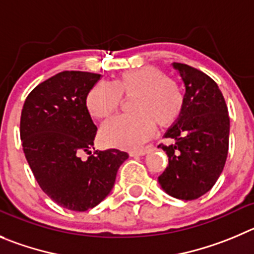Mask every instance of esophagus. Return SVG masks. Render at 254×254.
Wrapping results in <instances>:
<instances>
[{"label": "esophagus", "mask_w": 254, "mask_h": 254, "mask_svg": "<svg viewBox=\"0 0 254 254\" xmlns=\"http://www.w3.org/2000/svg\"><path fill=\"white\" fill-rule=\"evenodd\" d=\"M148 149H143V150H138V151H130V156H143L145 154H148Z\"/></svg>", "instance_id": "34e87169"}]
</instances>
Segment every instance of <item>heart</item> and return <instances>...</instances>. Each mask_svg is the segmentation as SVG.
I'll list each match as a JSON object with an SVG mask.
<instances>
[{
  "instance_id": "1",
  "label": "heart",
  "mask_w": 254,
  "mask_h": 254,
  "mask_svg": "<svg viewBox=\"0 0 254 254\" xmlns=\"http://www.w3.org/2000/svg\"><path fill=\"white\" fill-rule=\"evenodd\" d=\"M122 95L134 96V114L116 116L103 125L100 138L108 146L139 149L153 135L154 123L168 127L183 111L184 99L179 86L151 66L123 72L114 82L96 84L87 94L86 106L94 118L105 119L118 110Z\"/></svg>"
}]
</instances>
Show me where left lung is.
I'll return each mask as SVG.
<instances>
[{"label":"left lung","mask_w":254,"mask_h":254,"mask_svg":"<svg viewBox=\"0 0 254 254\" xmlns=\"http://www.w3.org/2000/svg\"><path fill=\"white\" fill-rule=\"evenodd\" d=\"M183 80L186 94L179 119L164 138L172 145H159L169 164L158 178L170 196L193 200L212 189L226 164L229 143V116L218 85L202 71L186 64H172Z\"/></svg>","instance_id":"1"}]
</instances>
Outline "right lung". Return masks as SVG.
<instances>
[{"mask_svg": "<svg viewBox=\"0 0 254 254\" xmlns=\"http://www.w3.org/2000/svg\"><path fill=\"white\" fill-rule=\"evenodd\" d=\"M100 75L63 71L28 94L21 113L23 153L42 190L66 209L85 212L110 194L118 169L129 158L118 149L80 154L94 146L96 125L86 106Z\"/></svg>", "mask_w": 254, "mask_h": 254, "instance_id": "obj_1", "label": "right lung"}]
</instances>
